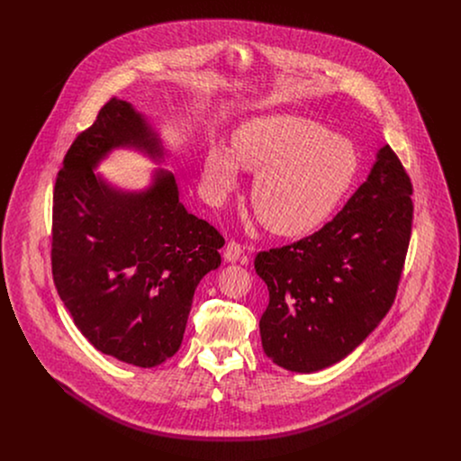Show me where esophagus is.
Listing matches in <instances>:
<instances>
[{"label": "esophagus", "instance_id": "34e87169", "mask_svg": "<svg viewBox=\"0 0 461 461\" xmlns=\"http://www.w3.org/2000/svg\"><path fill=\"white\" fill-rule=\"evenodd\" d=\"M241 256H243V247H241L240 243L229 241V243L225 245V249H223V258H225L227 263H236V261H240Z\"/></svg>", "mask_w": 461, "mask_h": 461}]
</instances>
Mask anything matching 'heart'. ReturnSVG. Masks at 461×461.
<instances>
[{"label":"heart","mask_w":461,"mask_h":461,"mask_svg":"<svg viewBox=\"0 0 461 461\" xmlns=\"http://www.w3.org/2000/svg\"><path fill=\"white\" fill-rule=\"evenodd\" d=\"M236 167L256 174L250 200L264 227L302 236L321 225L357 170L353 145L311 119L269 115L243 124L230 150L211 149L203 179L214 194L236 186Z\"/></svg>","instance_id":"1"}]
</instances>
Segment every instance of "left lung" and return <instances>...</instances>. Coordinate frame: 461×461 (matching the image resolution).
Instances as JSON below:
<instances>
[{"instance_id":"left-lung-1","label":"left lung","mask_w":461,"mask_h":461,"mask_svg":"<svg viewBox=\"0 0 461 461\" xmlns=\"http://www.w3.org/2000/svg\"><path fill=\"white\" fill-rule=\"evenodd\" d=\"M411 183L384 145L358 190L323 229L259 252L269 291L259 329L266 357L294 373L346 358L394 303L411 234Z\"/></svg>"}]
</instances>
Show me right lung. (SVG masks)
Listing matches in <instances>:
<instances>
[{"label": "right lung", "instance_id": "obj_1", "mask_svg": "<svg viewBox=\"0 0 461 461\" xmlns=\"http://www.w3.org/2000/svg\"><path fill=\"white\" fill-rule=\"evenodd\" d=\"M119 147L156 161L165 154L145 117L113 97L76 136L57 176L53 280L95 349L154 367L181 348L198 282L221 263L225 240L179 202L172 172L156 170L143 192H122L95 174Z\"/></svg>", "mask_w": 461, "mask_h": 461}]
</instances>
